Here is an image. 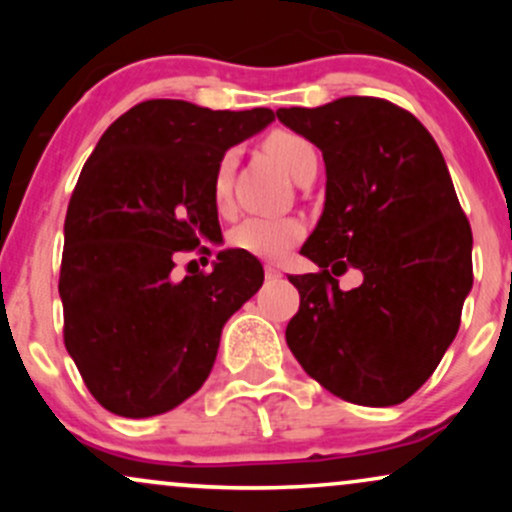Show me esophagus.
Listing matches in <instances>:
<instances>
[{
	"label": "esophagus",
	"mask_w": 512,
	"mask_h": 512,
	"mask_svg": "<svg viewBox=\"0 0 512 512\" xmlns=\"http://www.w3.org/2000/svg\"><path fill=\"white\" fill-rule=\"evenodd\" d=\"M264 276H267V279H281V269L274 267V264H267V267H264Z\"/></svg>",
	"instance_id": "esophagus-1"
}]
</instances>
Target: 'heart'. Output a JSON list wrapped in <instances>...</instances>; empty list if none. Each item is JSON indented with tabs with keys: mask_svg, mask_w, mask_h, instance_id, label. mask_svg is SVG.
<instances>
[{
	"mask_svg": "<svg viewBox=\"0 0 512 512\" xmlns=\"http://www.w3.org/2000/svg\"><path fill=\"white\" fill-rule=\"evenodd\" d=\"M267 151L293 178L303 173L305 166L317 163L315 146L296 132H272L267 137ZM238 156L236 151H223L219 163L214 168L211 180V195L219 211H231L233 207V175H236ZM305 236V226L301 219L293 216H250L240 221L228 233V245L240 252H248L260 260H281L301 243Z\"/></svg>",
	"mask_w": 512,
	"mask_h": 512,
	"instance_id": "1",
	"label": "heart"
}]
</instances>
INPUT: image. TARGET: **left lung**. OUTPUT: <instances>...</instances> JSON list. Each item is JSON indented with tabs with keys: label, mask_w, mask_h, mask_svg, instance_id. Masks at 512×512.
Masks as SVG:
<instances>
[{
	"label": "left lung",
	"mask_w": 512,
	"mask_h": 512,
	"mask_svg": "<svg viewBox=\"0 0 512 512\" xmlns=\"http://www.w3.org/2000/svg\"><path fill=\"white\" fill-rule=\"evenodd\" d=\"M276 117L322 151L327 173L325 209L301 248L320 272L289 276L301 308L286 344L346 402H404L438 368L472 289V228L445 158L414 115L383 98ZM349 268L364 284L342 292Z\"/></svg>",
	"instance_id": "1"
}]
</instances>
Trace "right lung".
Wrapping results in <instances>:
<instances>
[{
	"instance_id": "1",
	"label": "right lung",
	"mask_w": 512,
	"mask_h": 512,
	"mask_svg": "<svg viewBox=\"0 0 512 512\" xmlns=\"http://www.w3.org/2000/svg\"><path fill=\"white\" fill-rule=\"evenodd\" d=\"M272 120L269 108L156 98L117 117L88 156L64 219V346L113 414L146 419L195 395L226 320L260 291L248 252L221 250L207 274L175 279L173 267L178 252L221 243L216 163Z\"/></svg>"
}]
</instances>
